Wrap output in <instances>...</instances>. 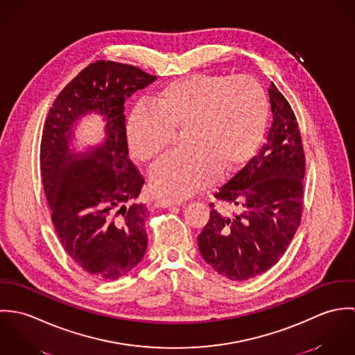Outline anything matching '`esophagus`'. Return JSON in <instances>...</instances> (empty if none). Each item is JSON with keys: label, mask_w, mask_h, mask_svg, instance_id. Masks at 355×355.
Here are the masks:
<instances>
[{"label": "esophagus", "mask_w": 355, "mask_h": 355, "mask_svg": "<svg viewBox=\"0 0 355 355\" xmlns=\"http://www.w3.org/2000/svg\"><path fill=\"white\" fill-rule=\"evenodd\" d=\"M182 201H178V200H169V198H161V200H157L155 203H154V206L155 207H162V209H165V207H172V206H178V205H180Z\"/></svg>", "instance_id": "34e87169"}]
</instances>
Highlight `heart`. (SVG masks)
Segmentation results:
<instances>
[{
    "label": "heart",
    "instance_id": "b5f03b06",
    "mask_svg": "<svg viewBox=\"0 0 355 355\" xmlns=\"http://www.w3.org/2000/svg\"><path fill=\"white\" fill-rule=\"evenodd\" d=\"M268 121L262 86L246 75L194 73L164 86L153 105L137 103L127 119L130 150L149 161L183 131L184 150L153 164L150 184L159 196L190 197L213 184L221 169H238L258 149Z\"/></svg>",
    "mask_w": 355,
    "mask_h": 355
}]
</instances>
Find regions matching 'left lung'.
<instances>
[{
    "label": "left lung",
    "instance_id": "left-lung-1",
    "mask_svg": "<svg viewBox=\"0 0 355 355\" xmlns=\"http://www.w3.org/2000/svg\"><path fill=\"white\" fill-rule=\"evenodd\" d=\"M268 93L273 121L266 142L214 194L239 210L224 213L210 203L198 235L203 259L230 280H248L276 265L302 218L306 164L298 121L273 83Z\"/></svg>",
    "mask_w": 355,
    "mask_h": 355
}]
</instances>
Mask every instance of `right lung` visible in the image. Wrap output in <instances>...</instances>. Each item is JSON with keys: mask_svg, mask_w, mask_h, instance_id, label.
Segmentation results:
<instances>
[{"mask_svg": "<svg viewBox=\"0 0 355 355\" xmlns=\"http://www.w3.org/2000/svg\"><path fill=\"white\" fill-rule=\"evenodd\" d=\"M154 80L134 65L96 61L62 89L44 125L41 173L51 223L67 254L98 279L125 276L148 248V210L135 202L145 179L128 157L124 102ZM89 111L107 120V139L75 155L71 127Z\"/></svg>", "mask_w": 355, "mask_h": 355, "instance_id": "right-lung-1", "label": "right lung"}]
</instances>
